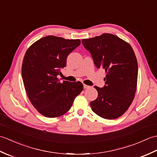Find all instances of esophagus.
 <instances>
[{"label": "esophagus", "instance_id": "1", "mask_svg": "<svg viewBox=\"0 0 157 157\" xmlns=\"http://www.w3.org/2000/svg\"><path fill=\"white\" fill-rule=\"evenodd\" d=\"M84 88L85 89H87V88H90V87L89 86H87V85H86V84H84Z\"/></svg>", "mask_w": 157, "mask_h": 157}]
</instances>
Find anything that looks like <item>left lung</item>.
<instances>
[{
  "mask_svg": "<svg viewBox=\"0 0 157 157\" xmlns=\"http://www.w3.org/2000/svg\"><path fill=\"white\" fill-rule=\"evenodd\" d=\"M82 42L96 67L106 73L104 87L94 86L98 94L90 102L92 110L104 119L118 118L128 109L136 91L138 62L133 48L111 34L84 39Z\"/></svg>",
  "mask_w": 157,
  "mask_h": 157,
  "instance_id": "1",
  "label": "left lung"
}]
</instances>
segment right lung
<instances>
[{
    "label": "right lung",
    "instance_id": "add662e5",
    "mask_svg": "<svg viewBox=\"0 0 157 157\" xmlns=\"http://www.w3.org/2000/svg\"><path fill=\"white\" fill-rule=\"evenodd\" d=\"M80 43L78 39L48 36L34 42L25 52L21 67L25 91L33 106L46 117L65 114L83 90L80 82L61 83L57 78L66 66L67 56Z\"/></svg>",
    "mask_w": 157,
    "mask_h": 157
}]
</instances>
